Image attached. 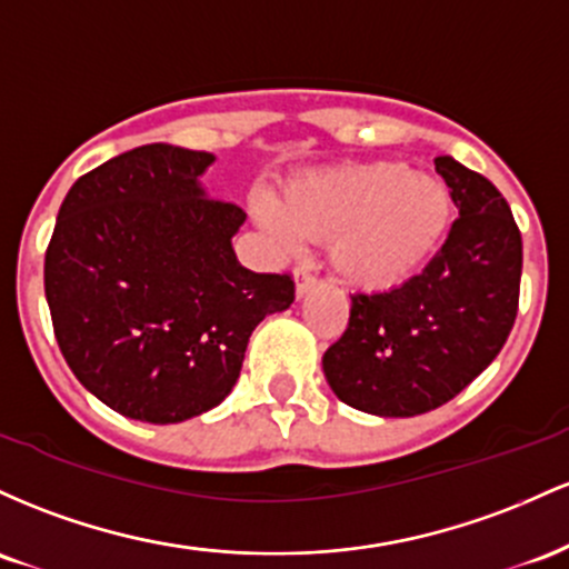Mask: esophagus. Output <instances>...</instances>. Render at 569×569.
Wrapping results in <instances>:
<instances>
[{
  "mask_svg": "<svg viewBox=\"0 0 569 569\" xmlns=\"http://www.w3.org/2000/svg\"><path fill=\"white\" fill-rule=\"evenodd\" d=\"M315 284H317V279H315V273H311V266H298L296 268V292H298V298H303L306 292H309Z\"/></svg>",
  "mask_w": 569,
  "mask_h": 569,
  "instance_id": "34e87169",
  "label": "esophagus"
}]
</instances>
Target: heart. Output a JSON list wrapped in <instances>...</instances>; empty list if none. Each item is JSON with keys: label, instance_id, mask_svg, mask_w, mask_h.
<instances>
[{"label": "heart", "instance_id": "b5f03b06", "mask_svg": "<svg viewBox=\"0 0 569 569\" xmlns=\"http://www.w3.org/2000/svg\"><path fill=\"white\" fill-rule=\"evenodd\" d=\"M271 226L303 239L330 241V263L347 284L385 292L430 263L451 226V196L438 177L403 163L373 161L290 182Z\"/></svg>", "mask_w": 569, "mask_h": 569}]
</instances>
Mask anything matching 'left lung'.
Returning a JSON list of instances; mask_svg holds the SVG:
<instances>
[{
    "mask_svg": "<svg viewBox=\"0 0 569 569\" xmlns=\"http://www.w3.org/2000/svg\"><path fill=\"white\" fill-rule=\"evenodd\" d=\"M459 217L422 273L355 292L343 336L322 357L338 400L376 417L449 403L500 355L519 311L521 233L487 177L436 158Z\"/></svg>",
    "mask_w": 569,
    "mask_h": 569,
    "instance_id": "8db88e82",
    "label": "left lung"
}]
</instances>
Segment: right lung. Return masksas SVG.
<instances>
[{
  "mask_svg": "<svg viewBox=\"0 0 569 569\" xmlns=\"http://www.w3.org/2000/svg\"><path fill=\"white\" fill-rule=\"evenodd\" d=\"M212 152L142 144L69 188L44 252V298L63 360L112 411L174 425L226 400L252 330L290 309V273L236 260L247 220L212 199Z\"/></svg>",
  "mask_w": 569,
  "mask_h": 569,
  "instance_id": "add662e5",
  "label": "right lung"
}]
</instances>
